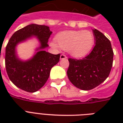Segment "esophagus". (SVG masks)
Listing matches in <instances>:
<instances>
[{
    "label": "esophagus",
    "mask_w": 123,
    "mask_h": 123,
    "mask_svg": "<svg viewBox=\"0 0 123 123\" xmlns=\"http://www.w3.org/2000/svg\"><path fill=\"white\" fill-rule=\"evenodd\" d=\"M67 59V57L66 56V55L64 54H61V56H60V59L62 60V59Z\"/></svg>",
    "instance_id": "obj_1"
}]
</instances>
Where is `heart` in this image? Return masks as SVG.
Returning a JSON list of instances; mask_svg holds the SVG:
<instances>
[{"mask_svg":"<svg viewBox=\"0 0 123 123\" xmlns=\"http://www.w3.org/2000/svg\"><path fill=\"white\" fill-rule=\"evenodd\" d=\"M56 42H52L53 47L67 50L73 57H79L87 53L94 43L93 34L88 31H66L56 36Z\"/></svg>","mask_w":123,"mask_h":123,"instance_id":"b5f03b06","label":"heart"}]
</instances>
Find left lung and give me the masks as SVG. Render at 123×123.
<instances>
[{
	"instance_id": "obj_1",
	"label": "left lung",
	"mask_w": 123,
	"mask_h": 123,
	"mask_svg": "<svg viewBox=\"0 0 123 123\" xmlns=\"http://www.w3.org/2000/svg\"><path fill=\"white\" fill-rule=\"evenodd\" d=\"M95 46L82 59L69 58L67 71L68 79L79 89H92L109 77L112 67L114 52L111 41L101 32L92 29Z\"/></svg>"
}]
</instances>
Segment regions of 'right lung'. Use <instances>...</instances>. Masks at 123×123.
I'll use <instances>...</instances> for the list:
<instances>
[{"instance_id": "1", "label": "right lung", "mask_w": 123, "mask_h": 123, "mask_svg": "<svg viewBox=\"0 0 123 123\" xmlns=\"http://www.w3.org/2000/svg\"><path fill=\"white\" fill-rule=\"evenodd\" d=\"M52 33L48 26L33 24L12 34L6 48L5 64L9 78L16 87L27 92H34L46 82L50 70L59 62L61 55L44 50L48 46V39ZM32 36L37 37L40 46L31 59L22 61L16 54V46Z\"/></svg>"}]
</instances>
